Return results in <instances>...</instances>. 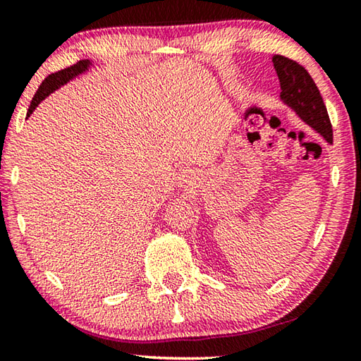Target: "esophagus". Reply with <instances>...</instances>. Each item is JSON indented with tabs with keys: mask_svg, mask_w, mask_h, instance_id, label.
Instances as JSON below:
<instances>
[{
	"mask_svg": "<svg viewBox=\"0 0 361 361\" xmlns=\"http://www.w3.org/2000/svg\"><path fill=\"white\" fill-rule=\"evenodd\" d=\"M195 180V175H194V170L191 169H183L181 172H178V176H176V181H178V185L181 188H189L194 183Z\"/></svg>",
	"mask_w": 361,
	"mask_h": 361,
	"instance_id": "obj_1",
	"label": "esophagus"
}]
</instances>
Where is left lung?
<instances>
[{
	"label": "left lung",
	"mask_w": 361,
	"mask_h": 361,
	"mask_svg": "<svg viewBox=\"0 0 361 361\" xmlns=\"http://www.w3.org/2000/svg\"><path fill=\"white\" fill-rule=\"evenodd\" d=\"M272 62L282 89L280 99L285 105L295 109L299 118L319 132L328 143H333V127L326 106L307 70L283 56H274Z\"/></svg>",
	"instance_id": "1"
}]
</instances>
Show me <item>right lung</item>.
I'll list each match as a JSON object with an SVG mask.
<instances>
[{"label": "right lung", "mask_w": 361, "mask_h": 361, "mask_svg": "<svg viewBox=\"0 0 361 361\" xmlns=\"http://www.w3.org/2000/svg\"><path fill=\"white\" fill-rule=\"evenodd\" d=\"M90 66V60H79L78 63L68 66V68L65 70H60L57 73H52V75H49L44 81L41 82L39 89L36 90V94L33 97L32 103H30V108L27 111V118H30V114L35 111V108L39 105V103L46 99L49 94H52L54 90H57L60 85L66 84L68 81H71L73 78H76L78 75H81V73L87 71Z\"/></svg>", "instance_id": "obj_1"}]
</instances>
